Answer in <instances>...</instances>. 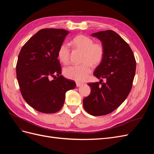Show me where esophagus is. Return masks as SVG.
Returning <instances> with one entry per match:
<instances>
[{
    "label": "esophagus",
    "mask_w": 154,
    "mask_h": 154,
    "mask_svg": "<svg viewBox=\"0 0 154 154\" xmlns=\"http://www.w3.org/2000/svg\"><path fill=\"white\" fill-rule=\"evenodd\" d=\"M83 85L82 83H80V82H76V87H80L81 85Z\"/></svg>",
    "instance_id": "obj_1"
}]
</instances>
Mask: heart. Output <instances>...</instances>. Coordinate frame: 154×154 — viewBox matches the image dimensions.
I'll use <instances>...</instances> for the list:
<instances>
[{
	"label": "heart",
	"instance_id": "heart-1",
	"mask_svg": "<svg viewBox=\"0 0 154 154\" xmlns=\"http://www.w3.org/2000/svg\"><path fill=\"white\" fill-rule=\"evenodd\" d=\"M72 44L76 48L83 51L81 65H74L64 69L63 73L66 78L77 82L86 80L92 71V66H97L103 60L105 55L104 45L100 42H94L91 37L80 35L71 40ZM71 49L68 44L62 43L58 51L60 61L67 65L70 62Z\"/></svg>",
	"mask_w": 154,
	"mask_h": 154
}]
</instances>
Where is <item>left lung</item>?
<instances>
[{
	"label": "left lung",
	"instance_id": "left-lung-1",
	"mask_svg": "<svg viewBox=\"0 0 154 154\" xmlns=\"http://www.w3.org/2000/svg\"><path fill=\"white\" fill-rule=\"evenodd\" d=\"M105 48L104 58L93 73L106 82L88 83L91 92L83 100L84 109L92 116H103L116 110L127 98L132 87L136 62L129 45L112 30L92 34Z\"/></svg>",
	"mask_w": 154,
	"mask_h": 154
}]
</instances>
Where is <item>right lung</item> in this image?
Here are the masks:
<instances>
[{
  "instance_id": "right-lung-1",
  "label": "right lung",
  "mask_w": 154,
  "mask_h": 154,
  "mask_svg": "<svg viewBox=\"0 0 154 154\" xmlns=\"http://www.w3.org/2000/svg\"><path fill=\"white\" fill-rule=\"evenodd\" d=\"M69 32L63 29H40L18 54L16 72L21 94L27 104L40 112L59 111L66 92L76 86L75 82L61 75L58 60V49Z\"/></svg>"
}]
</instances>
